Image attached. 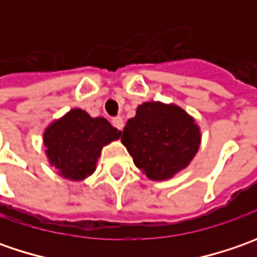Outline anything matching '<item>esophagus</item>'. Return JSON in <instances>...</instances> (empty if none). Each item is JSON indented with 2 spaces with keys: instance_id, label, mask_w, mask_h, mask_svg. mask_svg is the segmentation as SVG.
Returning a JSON list of instances; mask_svg holds the SVG:
<instances>
[{
  "instance_id": "1",
  "label": "esophagus",
  "mask_w": 257,
  "mask_h": 257,
  "mask_svg": "<svg viewBox=\"0 0 257 257\" xmlns=\"http://www.w3.org/2000/svg\"><path fill=\"white\" fill-rule=\"evenodd\" d=\"M111 123H113V125L117 128V130H123L124 120L121 118V117H114L113 120H111Z\"/></svg>"
}]
</instances>
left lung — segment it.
Instances as JSON below:
<instances>
[{"mask_svg":"<svg viewBox=\"0 0 257 257\" xmlns=\"http://www.w3.org/2000/svg\"><path fill=\"white\" fill-rule=\"evenodd\" d=\"M121 143L149 179L166 180L192 162L200 146V130L180 107L152 101L137 107L124 127Z\"/></svg>","mask_w":257,"mask_h":257,"instance_id":"obj_1","label":"left lung"}]
</instances>
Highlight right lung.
I'll return each mask as SVG.
<instances>
[{
  "instance_id": "1",
  "label": "right lung",
  "mask_w": 257,
  "mask_h": 257,
  "mask_svg": "<svg viewBox=\"0 0 257 257\" xmlns=\"http://www.w3.org/2000/svg\"><path fill=\"white\" fill-rule=\"evenodd\" d=\"M120 134L104 117L93 118L74 108L47 127L45 153L58 174L70 180H83L95 170L103 146L117 140Z\"/></svg>"
}]
</instances>
